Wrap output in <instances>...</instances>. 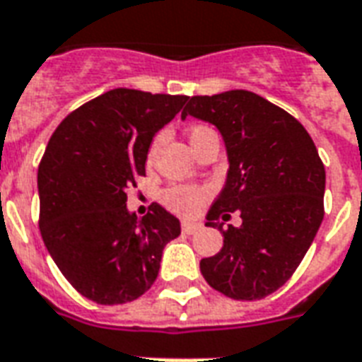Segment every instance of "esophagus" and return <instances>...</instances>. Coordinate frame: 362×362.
<instances>
[{"label":"esophagus","instance_id":"esophagus-1","mask_svg":"<svg viewBox=\"0 0 362 362\" xmlns=\"http://www.w3.org/2000/svg\"><path fill=\"white\" fill-rule=\"evenodd\" d=\"M181 229H183V233H187V235H192V233H197V230L200 229V223L183 221L181 223Z\"/></svg>","mask_w":362,"mask_h":362}]
</instances>
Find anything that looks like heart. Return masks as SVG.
<instances>
[{
	"label": "heart",
	"mask_w": 362,
	"mask_h": 362,
	"mask_svg": "<svg viewBox=\"0 0 362 362\" xmlns=\"http://www.w3.org/2000/svg\"><path fill=\"white\" fill-rule=\"evenodd\" d=\"M214 129L204 124H198V126H192L191 132H189V141L197 143L198 139L206 137L208 133H211ZM152 156V151L148 154V160ZM208 189L206 187H198V185H171L168 187L164 192H162V202L173 210L175 214H181V216H192L200 210V206L206 202L208 198Z\"/></svg>",
	"instance_id": "b5f03b06"
}]
</instances>
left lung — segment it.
<instances>
[{
	"instance_id": "1",
	"label": "left lung",
	"mask_w": 362,
	"mask_h": 362,
	"mask_svg": "<svg viewBox=\"0 0 362 362\" xmlns=\"http://www.w3.org/2000/svg\"><path fill=\"white\" fill-rule=\"evenodd\" d=\"M194 116L219 129L229 171L208 211L223 248L204 257L206 282L233 300H262L294 274L325 217L326 173L300 122L259 95L233 89L191 97L181 118ZM238 211L240 228L222 229Z\"/></svg>"
}]
</instances>
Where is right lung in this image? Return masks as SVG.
I'll list each match as a JSON object with an SVG mask.
<instances>
[{"mask_svg":"<svg viewBox=\"0 0 362 362\" xmlns=\"http://www.w3.org/2000/svg\"><path fill=\"white\" fill-rule=\"evenodd\" d=\"M187 95L118 88L62 119L37 168L40 230L72 286L100 305L137 300L154 284L164 246L181 235L160 204L137 217L127 189L145 175L152 137Z\"/></svg>","mask_w":362,"mask_h":362,"instance_id":"right-lung-1","label":"right lung"}]
</instances>
